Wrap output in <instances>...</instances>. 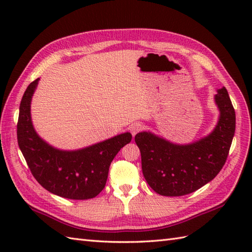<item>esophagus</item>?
I'll use <instances>...</instances> for the list:
<instances>
[{
	"label": "esophagus",
	"mask_w": 252,
	"mask_h": 252,
	"mask_svg": "<svg viewBox=\"0 0 252 252\" xmlns=\"http://www.w3.org/2000/svg\"><path fill=\"white\" fill-rule=\"evenodd\" d=\"M143 129V126H142V123H140V122H135V123H133V125L130 126V132L132 133V135L134 136L137 132H140L141 130Z\"/></svg>",
	"instance_id": "34e87169"
}]
</instances>
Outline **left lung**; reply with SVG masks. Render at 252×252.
I'll return each mask as SVG.
<instances>
[{
	"label": "left lung",
	"instance_id": "1",
	"mask_svg": "<svg viewBox=\"0 0 252 252\" xmlns=\"http://www.w3.org/2000/svg\"><path fill=\"white\" fill-rule=\"evenodd\" d=\"M218 122L209 134L187 144L168 141L151 131L135 135L148 185L162 196H183L212 181L226 161L235 133V110L227 90L215 95Z\"/></svg>",
	"mask_w": 252,
	"mask_h": 252
}]
</instances>
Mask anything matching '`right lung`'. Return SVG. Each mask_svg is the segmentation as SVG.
<instances>
[{
  "label": "right lung",
  "mask_w": 252,
  "mask_h": 252,
  "mask_svg": "<svg viewBox=\"0 0 252 252\" xmlns=\"http://www.w3.org/2000/svg\"><path fill=\"white\" fill-rule=\"evenodd\" d=\"M40 78L31 82L21 98L17 140L35 180L52 194L83 200L104 189L110 163L120 149L130 143V132L74 151L60 149L37 134L31 119V100Z\"/></svg>",
  "instance_id": "right-lung-1"
}]
</instances>
